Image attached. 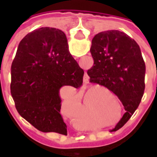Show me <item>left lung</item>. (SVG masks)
<instances>
[{"label": "left lung", "instance_id": "left-lung-1", "mask_svg": "<svg viewBox=\"0 0 157 157\" xmlns=\"http://www.w3.org/2000/svg\"><path fill=\"white\" fill-rule=\"evenodd\" d=\"M91 54L94 65L87 71L90 82L112 91L124 107L113 131L128 122L137 109L145 91V65L137 43L124 33L108 30L96 34Z\"/></svg>", "mask_w": 157, "mask_h": 157}]
</instances>
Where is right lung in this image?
<instances>
[{"instance_id": "1", "label": "right lung", "mask_w": 157, "mask_h": 157, "mask_svg": "<svg viewBox=\"0 0 157 157\" xmlns=\"http://www.w3.org/2000/svg\"><path fill=\"white\" fill-rule=\"evenodd\" d=\"M11 73L19 114L40 131L66 135L59 91L71 95L82 85L84 71L69 51L65 33L45 27L28 33L19 43Z\"/></svg>"}]
</instances>
